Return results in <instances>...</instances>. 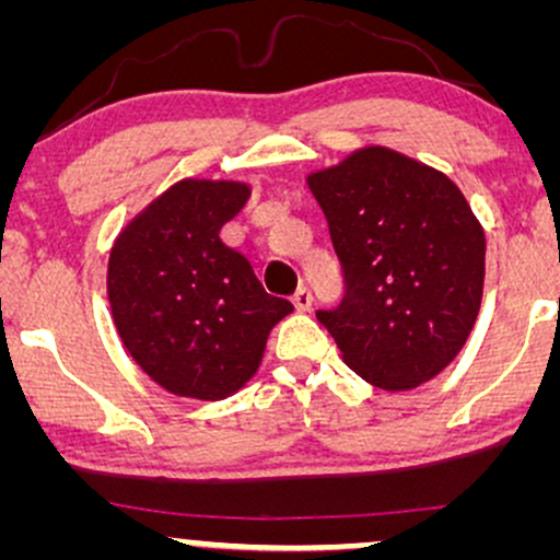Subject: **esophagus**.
I'll list each match as a JSON object with an SVG mask.
<instances>
[{
  "label": "esophagus",
  "mask_w": 560,
  "mask_h": 560,
  "mask_svg": "<svg viewBox=\"0 0 560 560\" xmlns=\"http://www.w3.org/2000/svg\"><path fill=\"white\" fill-rule=\"evenodd\" d=\"M292 302H294V307H298V311H311V305H313L311 289H307L305 284L298 287V292L292 294Z\"/></svg>",
  "instance_id": "obj_1"
}]
</instances>
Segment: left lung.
I'll use <instances>...</instances> for the list:
<instances>
[{
    "mask_svg": "<svg viewBox=\"0 0 560 560\" xmlns=\"http://www.w3.org/2000/svg\"><path fill=\"white\" fill-rule=\"evenodd\" d=\"M307 184L345 281L342 300L316 318L365 382H429L466 345L481 305L485 231L466 197L442 173L382 147Z\"/></svg>",
    "mask_w": 560,
    "mask_h": 560,
    "instance_id": "1",
    "label": "left lung"
}]
</instances>
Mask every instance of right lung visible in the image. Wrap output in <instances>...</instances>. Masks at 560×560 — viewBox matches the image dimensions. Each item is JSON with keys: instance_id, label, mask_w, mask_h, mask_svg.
Instances as JSON below:
<instances>
[{"instance_id": "add662e5", "label": "right lung", "mask_w": 560, "mask_h": 560, "mask_svg": "<svg viewBox=\"0 0 560 560\" xmlns=\"http://www.w3.org/2000/svg\"><path fill=\"white\" fill-rule=\"evenodd\" d=\"M234 182H182L115 242L107 294L126 350L160 387L223 400L258 371L268 331L294 311L221 242L247 202Z\"/></svg>"}]
</instances>
